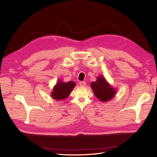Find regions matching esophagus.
<instances>
[{
    "label": "esophagus",
    "instance_id": "obj_1",
    "mask_svg": "<svg viewBox=\"0 0 157 157\" xmlns=\"http://www.w3.org/2000/svg\"><path fill=\"white\" fill-rule=\"evenodd\" d=\"M86 82H84V81H82L79 83V85L80 86H86Z\"/></svg>",
    "mask_w": 157,
    "mask_h": 157
}]
</instances>
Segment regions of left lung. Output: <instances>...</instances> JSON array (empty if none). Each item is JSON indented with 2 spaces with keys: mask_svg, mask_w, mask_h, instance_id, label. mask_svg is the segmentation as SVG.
Returning a JSON list of instances; mask_svg holds the SVG:
<instances>
[{
  "mask_svg": "<svg viewBox=\"0 0 157 157\" xmlns=\"http://www.w3.org/2000/svg\"><path fill=\"white\" fill-rule=\"evenodd\" d=\"M90 86L96 97L101 102H107L115 97L117 90L111 86L103 75H99L96 81L92 82Z\"/></svg>",
  "mask_w": 157,
  "mask_h": 157,
  "instance_id": "left-lung-1",
  "label": "left lung"
}]
</instances>
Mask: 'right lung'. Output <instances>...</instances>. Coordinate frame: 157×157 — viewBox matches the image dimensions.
Here are the masks:
<instances>
[{
  "mask_svg": "<svg viewBox=\"0 0 157 157\" xmlns=\"http://www.w3.org/2000/svg\"><path fill=\"white\" fill-rule=\"evenodd\" d=\"M75 85L73 81L65 82L61 79H59L54 86L50 96L55 100H64L68 98Z\"/></svg>",
  "mask_w": 157,
  "mask_h": 157,
  "instance_id": "1",
  "label": "right lung"
}]
</instances>
